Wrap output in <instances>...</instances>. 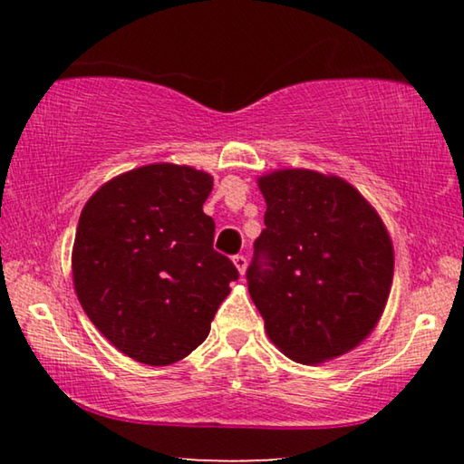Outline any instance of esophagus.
Instances as JSON below:
<instances>
[{
	"label": "esophagus",
	"instance_id": "1",
	"mask_svg": "<svg viewBox=\"0 0 464 464\" xmlns=\"http://www.w3.org/2000/svg\"><path fill=\"white\" fill-rule=\"evenodd\" d=\"M233 264H235V268H237V272L243 276V274H246V268H247L246 256H233Z\"/></svg>",
	"mask_w": 464,
	"mask_h": 464
}]
</instances>
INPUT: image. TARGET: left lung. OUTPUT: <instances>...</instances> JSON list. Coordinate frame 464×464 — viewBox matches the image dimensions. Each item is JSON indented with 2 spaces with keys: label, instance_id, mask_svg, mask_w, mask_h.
Returning <instances> with one entry per match:
<instances>
[{
  "label": "left lung",
  "instance_id": "1",
  "mask_svg": "<svg viewBox=\"0 0 464 464\" xmlns=\"http://www.w3.org/2000/svg\"><path fill=\"white\" fill-rule=\"evenodd\" d=\"M266 200L247 268L251 301L272 343L301 364L354 350L371 335L392 282V243L354 186L311 169L257 179Z\"/></svg>",
  "mask_w": 464,
  "mask_h": 464
}]
</instances>
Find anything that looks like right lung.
<instances>
[{"instance_id": "1", "label": "right lung", "mask_w": 464, "mask_h": 464, "mask_svg": "<svg viewBox=\"0 0 464 464\" xmlns=\"http://www.w3.org/2000/svg\"><path fill=\"white\" fill-rule=\"evenodd\" d=\"M213 176L151 163L110 179L85 202L72 254L85 315L122 354L149 366L186 358L207 340L239 278L213 249L202 204Z\"/></svg>"}]
</instances>
